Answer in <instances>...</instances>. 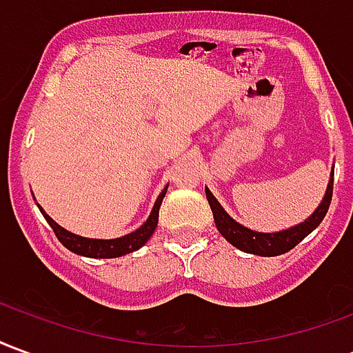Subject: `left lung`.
I'll use <instances>...</instances> for the list:
<instances>
[{
	"label": "left lung",
	"instance_id": "8db88e82",
	"mask_svg": "<svg viewBox=\"0 0 353 353\" xmlns=\"http://www.w3.org/2000/svg\"><path fill=\"white\" fill-rule=\"evenodd\" d=\"M333 176L331 174V181L327 185V192L318 210L301 225H296L293 229L281 230V232H255L242 227L240 223H236L230 217L221 204L215 200V196L206 189V199L210 202V208L214 212L215 227L221 232L223 236L229 240L230 244L236 245L238 250H242L245 253H253V255H263V257H274V255H281L288 253L289 250H293L299 242H303L304 238L310 234L312 230L318 227L319 223L323 221L331 199H333Z\"/></svg>",
	"mask_w": 353,
	"mask_h": 353
}]
</instances>
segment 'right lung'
Instances as JSON below:
<instances>
[{
  "label": "right lung",
  "instance_id": "obj_1",
  "mask_svg": "<svg viewBox=\"0 0 353 353\" xmlns=\"http://www.w3.org/2000/svg\"><path fill=\"white\" fill-rule=\"evenodd\" d=\"M164 194H166V189L161 192V196L154 202L153 212L149 215V219L136 232H130V234H126L123 238H115V240H94V238L77 236V234L62 229L43 210L41 212L45 215L47 223L50 225V229L54 230L58 240L70 252L77 253V255H85V257H92V259H113V257H121V255H126V253L136 252V250H139L151 238V234L157 229V223H159V208H161Z\"/></svg>",
  "mask_w": 353,
  "mask_h": 353
}]
</instances>
